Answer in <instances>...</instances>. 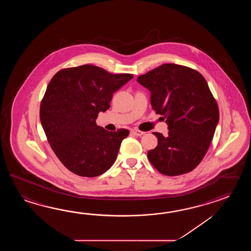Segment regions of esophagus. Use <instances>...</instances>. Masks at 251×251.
Here are the masks:
<instances>
[{"mask_svg":"<svg viewBox=\"0 0 251 251\" xmlns=\"http://www.w3.org/2000/svg\"><path fill=\"white\" fill-rule=\"evenodd\" d=\"M131 132H132L134 135H136V136H142L143 134L145 133L144 132H143V131H140V130H137V129H133Z\"/></svg>","mask_w":251,"mask_h":251,"instance_id":"34e87169","label":"esophagus"}]
</instances>
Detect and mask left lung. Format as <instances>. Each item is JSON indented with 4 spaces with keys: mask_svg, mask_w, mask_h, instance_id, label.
<instances>
[{
    "mask_svg": "<svg viewBox=\"0 0 251 251\" xmlns=\"http://www.w3.org/2000/svg\"><path fill=\"white\" fill-rule=\"evenodd\" d=\"M151 105L165 118L169 133H153L158 145L148 159L166 176L193 171L203 160L219 122V108L205 79L196 70L164 64L140 75ZM164 120V119H163Z\"/></svg>",
    "mask_w": 251,
    "mask_h": 251,
    "instance_id": "8db88e82",
    "label": "left lung"
}]
</instances>
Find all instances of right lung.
I'll use <instances>...</instances> for the list:
<instances>
[{"mask_svg":"<svg viewBox=\"0 0 251 251\" xmlns=\"http://www.w3.org/2000/svg\"><path fill=\"white\" fill-rule=\"evenodd\" d=\"M133 77L84 64L61 70L50 80L40 105V121L53 152L73 173L93 177L114 164L129 131L109 132L96 119L110 107L113 93Z\"/></svg>","mask_w":251,"mask_h":251,"instance_id":"right-lung-1","label":"right lung"}]
</instances>
